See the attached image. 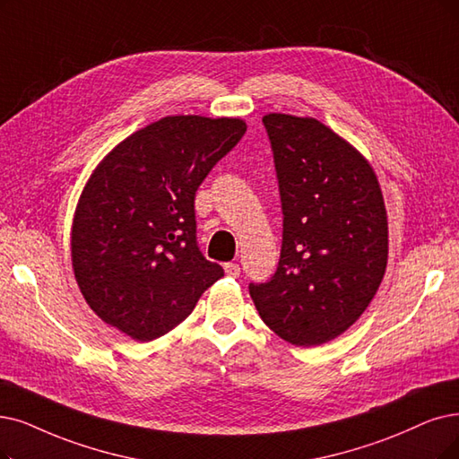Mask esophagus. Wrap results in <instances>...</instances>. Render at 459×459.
<instances>
[{
	"instance_id": "34e87169",
	"label": "esophagus",
	"mask_w": 459,
	"mask_h": 459,
	"mask_svg": "<svg viewBox=\"0 0 459 459\" xmlns=\"http://www.w3.org/2000/svg\"><path fill=\"white\" fill-rule=\"evenodd\" d=\"M224 271H226V274H230V277H239L241 274V267L237 264H226Z\"/></svg>"
}]
</instances>
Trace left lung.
<instances>
[{"label":"left lung","mask_w":459,"mask_h":459,"mask_svg":"<svg viewBox=\"0 0 459 459\" xmlns=\"http://www.w3.org/2000/svg\"><path fill=\"white\" fill-rule=\"evenodd\" d=\"M282 204L281 260L248 290L262 320L284 341L316 346L368 308L388 262V220L377 175L351 143L316 118L271 113Z\"/></svg>","instance_id":"8db88e82"}]
</instances>
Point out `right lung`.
Masks as SVG:
<instances>
[{"label":"right lung","instance_id":"1","mask_svg":"<svg viewBox=\"0 0 459 459\" xmlns=\"http://www.w3.org/2000/svg\"><path fill=\"white\" fill-rule=\"evenodd\" d=\"M241 118L166 117L108 152L73 218L71 262L90 308L135 341L166 335L224 269L197 247L194 199Z\"/></svg>","mask_w":459,"mask_h":459}]
</instances>
